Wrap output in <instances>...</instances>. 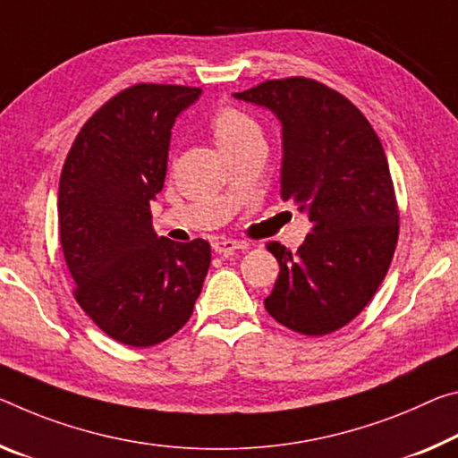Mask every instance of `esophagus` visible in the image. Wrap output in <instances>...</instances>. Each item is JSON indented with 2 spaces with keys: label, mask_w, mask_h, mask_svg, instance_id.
Here are the masks:
<instances>
[{
  "label": "esophagus",
  "mask_w": 458,
  "mask_h": 458,
  "mask_svg": "<svg viewBox=\"0 0 458 458\" xmlns=\"http://www.w3.org/2000/svg\"><path fill=\"white\" fill-rule=\"evenodd\" d=\"M246 242L242 241H234V238H224V241H216L214 242V250L217 255H232V252L238 249H244Z\"/></svg>",
  "instance_id": "34e87169"
}]
</instances>
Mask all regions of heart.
Masks as SVG:
<instances>
[{"label": "heart", "mask_w": 458, "mask_h": 458, "mask_svg": "<svg viewBox=\"0 0 458 458\" xmlns=\"http://www.w3.org/2000/svg\"><path fill=\"white\" fill-rule=\"evenodd\" d=\"M209 128H212V134L222 152L263 140V128L259 126V122L234 106L220 107L209 122Z\"/></svg>", "instance_id": "heart-1"}]
</instances>
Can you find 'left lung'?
<instances>
[{"label": "left lung", "mask_w": 458, "mask_h": 458, "mask_svg": "<svg viewBox=\"0 0 458 458\" xmlns=\"http://www.w3.org/2000/svg\"><path fill=\"white\" fill-rule=\"evenodd\" d=\"M234 98L281 122V198L311 222L297 252L267 244L281 271L265 308L306 336L343 328L371 301L397 244V201L379 136L357 106L314 79H275Z\"/></svg>", "instance_id": "1"}]
</instances>
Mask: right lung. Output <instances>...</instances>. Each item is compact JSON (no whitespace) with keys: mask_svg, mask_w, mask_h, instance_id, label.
<instances>
[{"mask_svg":"<svg viewBox=\"0 0 458 458\" xmlns=\"http://www.w3.org/2000/svg\"><path fill=\"white\" fill-rule=\"evenodd\" d=\"M199 96V87H128L85 122L63 165L56 208L75 300L122 344L155 346L183 328L208 275L209 244L158 238L150 216L171 128Z\"/></svg>","mask_w":458,"mask_h":458,"instance_id":"1","label":"right lung"}]
</instances>
